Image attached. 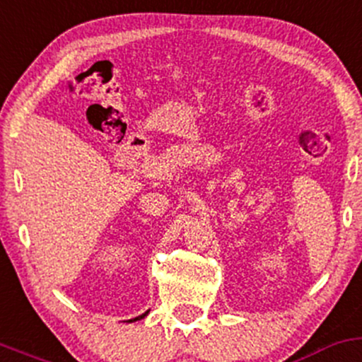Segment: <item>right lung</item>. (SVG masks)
Returning <instances> with one entry per match:
<instances>
[{
	"label": "right lung",
	"mask_w": 362,
	"mask_h": 362,
	"mask_svg": "<svg viewBox=\"0 0 362 362\" xmlns=\"http://www.w3.org/2000/svg\"><path fill=\"white\" fill-rule=\"evenodd\" d=\"M148 313H150V310H146V313H145V314H141V316L134 317V320H129V321H127V322H134V321H139V320H143V317H145V316H146V314H148Z\"/></svg>",
	"instance_id": "right-lung-1"
}]
</instances>
